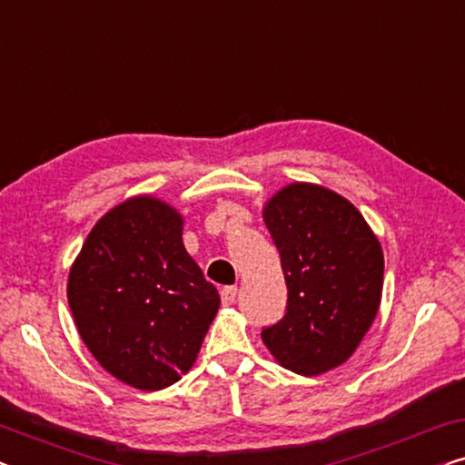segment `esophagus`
Here are the masks:
<instances>
[{"label":"esophagus","mask_w":465,"mask_h":465,"mask_svg":"<svg viewBox=\"0 0 465 465\" xmlns=\"http://www.w3.org/2000/svg\"><path fill=\"white\" fill-rule=\"evenodd\" d=\"M237 285H226V288H222L220 296H222V304L224 307H231V304H234V301H237Z\"/></svg>","instance_id":"esophagus-1"}]
</instances>
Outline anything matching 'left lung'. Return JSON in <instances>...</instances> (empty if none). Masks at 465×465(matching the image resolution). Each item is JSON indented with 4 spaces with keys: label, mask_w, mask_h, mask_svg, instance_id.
Segmentation results:
<instances>
[{
    "label": "left lung",
    "mask_w": 465,
    "mask_h": 465,
    "mask_svg": "<svg viewBox=\"0 0 465 465\" xmlns=\"http://www.w3.org/2000/svg\"><path fill=\"white\" fill-rule=\"evenodd\" d=\"M262 215L288 285L285 315L262 341L283 368L317 377L351 358L372 326L383 250L358 209L317 183L282 188Z\"/></svg>",
    "instance_id": "obj_1"
}]
</instances>
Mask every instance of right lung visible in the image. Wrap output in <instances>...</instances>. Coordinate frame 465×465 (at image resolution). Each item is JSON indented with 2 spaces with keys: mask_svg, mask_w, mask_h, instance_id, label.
<instances>
[{
  "mask_svg": "<svg viewBox=\"0 0 465 465\" xmlns=\"http://www.w3.org/2000/svg\"><path fill=\"white\" fill-rule=\"evenodd\" d=\"M182 228L167 203L133 196L93 226L69 271V309L88 351L142 391L164 390L193 368L220 309Z\"/></svg>",
  "mask_w": 465,
  "mask_h": 465,
  "instance_id": "1",
  "label": "right lung"
}]
</instances>
